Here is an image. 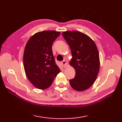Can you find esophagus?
<instances>
[{"instance_id": "1", "label": "esophagus", "mask_w": 122, "mask_h": 122, "mask_svg": "<svg viewBox=\"0 0 122 122\" xmlns=\"http://www.w3.org/2000/svg\"><path fill=\"white\" fill-rule=\"evenodd\" d=\"M62 63L64 67H66V64H67V62L66 60H63L62 62Z\"/></svg>"}]
</instances>
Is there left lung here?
<instances>
[{
    "instance_id": "8db88e82",
    "label": "left lung",
    "mask_w": 122,
    "mask_h": 122,
    "mask_svg": "<svg viewBox=\"0 0 122 122\" xmlns=\"http://www.w3.org/2000/svg\"><path fill=\"white\" fill-rule=\"evenodd\" d=\"M62 36L71 50L70 64L76 70L71 87L77 91L89 89L95 81L100 70L99 53L96 44L84 33L76 31L63 32Z\"/></svg>"
}]
</instances>
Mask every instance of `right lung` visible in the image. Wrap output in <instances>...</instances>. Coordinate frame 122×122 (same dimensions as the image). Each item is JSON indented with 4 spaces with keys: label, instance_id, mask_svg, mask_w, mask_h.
<instances>
[{
    "label": "right lung",
    "instance_id": "right-lung-1",
    "mask_svg": "<svg viewBox=\"0 0 122 122\" xmlns=\"http://www.w3.org/2000/svg\"><path fill=\"white\" fill-rule=\"evenodd\" d=\"M60 32L54 31L38 32L25 45L24 66L26 76L34 86L40 90L50 87L60 70L55 62L52 46Z\"/></svg>",
    "mask_w": 122,
    "mask_h": 122
}]
</instances>
